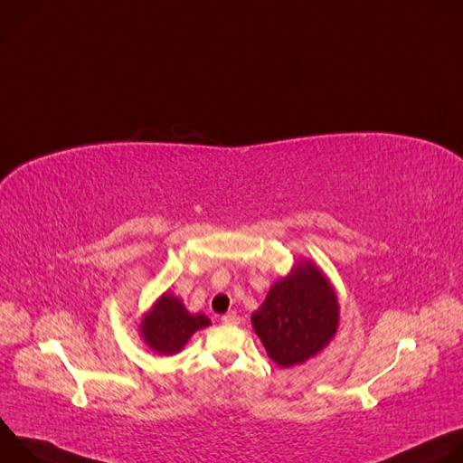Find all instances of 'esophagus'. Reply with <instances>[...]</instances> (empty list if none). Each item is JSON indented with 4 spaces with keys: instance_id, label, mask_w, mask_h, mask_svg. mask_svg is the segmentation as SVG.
<instances>
[{
    "instance_id": "1",
    "label": "esophagus",
    "mask_w": 463,
    "mask_h": 463,
    "mask_svg": "<svg viewBox=\"0 0 463 463\" xmlns=\"http://www.w3.org/2000/svg\"><path fill=\"white\" fill-rule=\"evenodd\" d=\"M222 322L223 324H240V317L236 313H227V315H222Z\"/></svg>"
}]
</instances>
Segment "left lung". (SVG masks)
I'll return each mask as SVG.
<instances>
[{"label": "left lung", "instance_id": "left-lung-1", "mask_svg": "<svg viewBox=\"0 0 463 463\" xmlns=\"http://www.w3.org/2000/svg\"><path fill=\"white\" fill-rule=\"evenodd\" d=\"M339 304L334 288L311 261L279 280L260 309L252 326L269 357L288 368L300 364L334 339Z\"/></svg>", "mask_w": 463, "mask_h": 463}]
</instances>
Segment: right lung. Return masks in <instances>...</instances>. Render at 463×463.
<instances>
[{"label": "right lung", "mask_w": 463, "mask_h": 463, "mask_svg": "<svg viewBox=\"0 0 463 463\" xmlns=\"http://www.w3.org/2000/svg\"><path fill=\"white\" fill-rule=\"evenodd\" d=\"M209 324L211 320L203 313L190 315L179 298L165 293L146 315L141 332L152 350L172 355L186 345L197 329L207 327Z\"/></svg>", "instance_id": "add662e5"}]
</instances>
